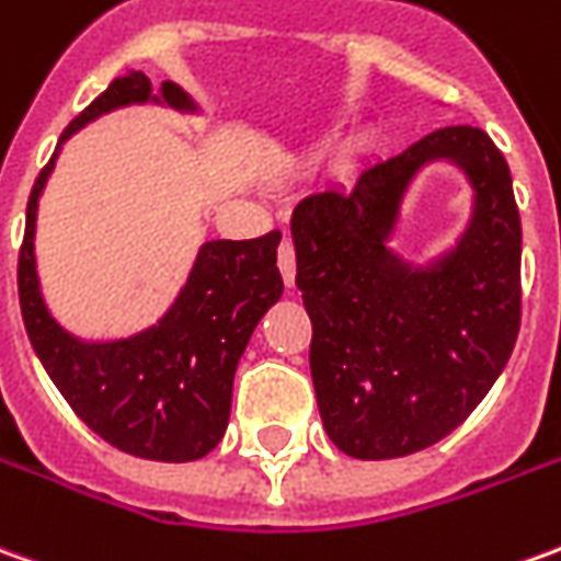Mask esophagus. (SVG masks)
I'll return each mask as SVG.
<instances>
[{
    "label": "esophagus",
    "instance_id": "34e87169",
    "mask_svg": "<svg viewBox=\"0 0 561 561\" xmlns=\"http://www.w3.org/2000/svg\"><path fill=\"white\" fill-rule=\"evenodd\" d=\"M279 273H282V279H285V285L291 288L294 276H297V264H294V245L288 237H285L279 245Z\"/></svg>",
    "mask_w": 561,
    "mask_h": 561
}]
</instances>
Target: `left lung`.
I'll return each mask as SVG.
<instances>
[{
  "instance_id": "8db88e82",
  "label": "left lung",
  "mask_w": 561,
  "mask_h": 561,
  "mask_svg": "<svg viewBox=\"0 0 561 561\" xmlns=\"http://www.w3.org/2000/svg\"><path fill=\"white\" fill-rule=\"evenodd\" d=\"M449 159L474 213L449 253L413 268L388 240L415 172ZM297 288L312 321L321 422L352 458H401L444 440L499 379L519 334L523 225L507 160L480 127H444L324 187L291 215Z\"/></svg>"
}]
</instances>
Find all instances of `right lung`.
<instances>
[{
	"label": "right lung",
	"instance_id": "right-lung-1",
	"mask_svg": "<svg viewBox=\"0 0 561 561\" xmlns=\"http://www.w3.org/2000/svg\"><path fill=\"white\" fill-rule=\"evenodd\" d=\"M130 103H167L197 112L175 84L160 93L142 72L115 78L62 130L48 167L26 203L18 291L26 334L38 362L78 419L105 444L151 461H194L213 453L230 419L233 374L261 316L282 297L276 249L282 233L257 240L203 242L185 288L170 312L127 340L88 343L62 331L45 307L35 273V213L60 145L93 117Z\"/></svg>",
	"mask_w": 561,
	"mask_h": 561
}]
</instances>
